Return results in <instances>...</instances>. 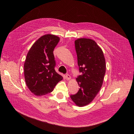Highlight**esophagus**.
<instances>
[{
    "instance_id": "34e87169",
    "label": "esophagus",
    "mask_w": 134,
    "mask_h": 134,
    "mask_svg": "<svg viewBox=\"0 0 134 134\" xmlns=\"http://www.w3.org/2000/svg\"><path fill=\"white\" fill-rule=\"evenodd\" d=\"M71 79V76H70L69 75L67 74V75H66V79L67 80H69Z\"/></svg>"
}]
</instances>
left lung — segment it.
Returning <instances> with one entry per match:
<instances>
[{"label":"left lung","instance_id":"left-lung-1","mask_svg":"<svg viewBox=\"0 0 134 134\" xmlns=\"http://www.w3.org/2000/svg\"><path fill=\"white\" fill-rule=\"evenodd\" d=\"M79 72L76 81L80 86L78 93L71 98L78 107L89 104L94 99L102 86L106 72V62L102 49L90 38L75 41Z\"/></svg>","mask_w":134,"mask_h":134}]
</instances>
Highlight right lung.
I'll list each match as a JSON object with an SVG mask.
<instances>
[{
	"label": "right lung",
	"mask_w": 134,
	"mask_h": 134,
	"mask_svg": "<svg viewBox=\"0 0 134 134\" xmlns=\"http://www.w3.org/2000/svg\"><path fill=\"white\" fill-rule=\"evenodd\" d=\"M60 38L47 34L39 38L28 52L24 65V78L31 92L37 96L52 92L63 77L56 72L53 51Z\"/></svg>",
	"instance_id": "obj_1"
}]
</instances>
